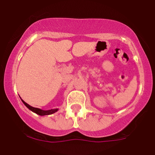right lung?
I'll return each instance as SVG.
<instances>
[{
  "label": "right lung",
  "mask_w": 155,
  "mask_h": 155,
  "mask_svg": "<svg viewBox=\"0 0 155 155\" xmlns=\"http://www.w3.org/2000/svg\"><path fill=\"white\" fill-rule=\"evenodd\" d=\"M21 101H22V102L24 104L25 106L27 107V108H28V109H30L31 111H32L33 112H34V113L40 115V116H45V115L52 114L56 112V111L58 110V109H49V110H43V109H41L38 108H35V107H31V106L28 104L27 103H25L24 101L22 100V99H21Z\"/></svg>",
  "instance_id": "add662e5"
}]
</instances>
